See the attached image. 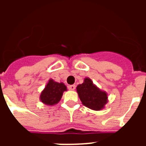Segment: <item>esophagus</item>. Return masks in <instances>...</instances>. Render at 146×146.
Wrapping results in <instances>:
<instances>
[{
	"mask_svg": "<svg viewBox=\"0 0 146 146\" xmlns=\"http://www.w3.org/2000/svg\"><path fill=\"white\" fill-rule=\"evenodd\" d=\"M76 86L75 85H71V86H69V90H71V91H74V89H75Z\"/></svg>",
	"mask_w": 146,
	"mask_h": 146,
	"instance_id": "esophagus-1",
	"label": "esophagus"
}]
</instances>
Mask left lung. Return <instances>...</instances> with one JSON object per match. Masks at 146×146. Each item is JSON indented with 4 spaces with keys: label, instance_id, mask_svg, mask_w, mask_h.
I'll use <instances>...</instances> for the list:
<instances>
[{
    "label": "left lung",
    "instance_id": "left-lung-1",
    "mask_svg": "<svg viewBox=\"0 0 146 146\" xmlns=\"http://www.w3.org/2000/svg\"><path fill=\"white\" fill-rule=\"evenodd\" d=\"M80 99L84 106L93 110H101L108 102L107 92L102 91L88 77H86L82 84L76 88Z\"/></svg>",
    "mask_w": 146,
    "mask_h": 146
}]
</instances>
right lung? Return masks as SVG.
<instances>
[{
    "label": "right lung",
    "instance_id": "add662e5",
    "mask_svg": "<svg viewBox=\"0 0 146 146\" xmlns=\"http://www.w3.org/2000/svg\"><path fill=\"white\" fill-rule=\"evenodd\" d=\"M64 91H67V88L64 83L50 79L40 94V101L49 106L55 105L60 101Z\"/></svg>",
    "mask_w": 146,
    "mask_h": 146
}]
</instances>
